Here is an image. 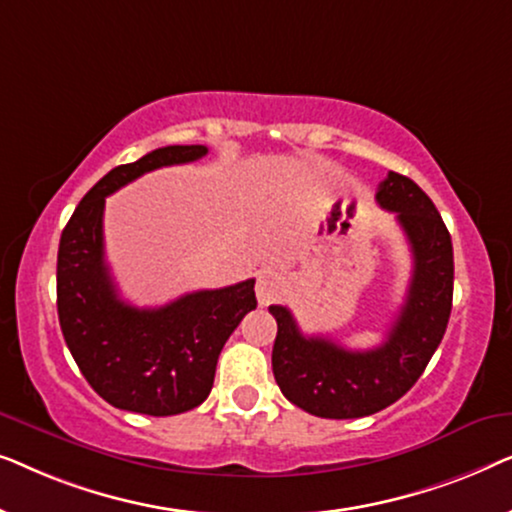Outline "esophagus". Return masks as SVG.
Instances as JSON below:
<instances>
[{
	"label": "esophagus",
	"instance_id": "esophagus-1",
	"mask_svg": "<svg viewBox=\"0 0 512 512\" xmlns=\"http://www.w3.org/2000/svg\"><path fill=\"white\" fill-rule=\"evenodd\" d=\"M284 291V279L275 270H265L258 275L256 282V298L261 305H270L272 300H277Z\"/></svg>",
	"mask_w": 512,
	"mask_h": 512
}]
</instances>
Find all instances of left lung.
Returning <instances> with one entry per match:
<instances>
[{
	"mask_svg": "<svg viewBox=\"0 0 512 512\" xmlns=\"http://www.w3.org/2000/svg\"><path fill=\"white\" fill-rule=\"evenodd\" d=\"M380 207L396 214L412 251L408 296L387 340L373 349H347L300 331L291 310L270 305L277 321L272 373L282 394L326 419L375 415L408 394L424 373L452 312V237L436 205L415 181L389 172L377 188Z\"/></svg>",
	"mask_w": 512,
	"mask_h": 512,
	"instance_id": "left-lung-1",
	"label": "left lung"
}]
</instances>
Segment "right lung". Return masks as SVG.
I'll return each mask as SVG.
<instances>
[{"label":"right lung","mask_w":512,"mask_h":512,"mask_svg":"<svg viewBox=\"0 0 512 512\" xmlns=\"http://www.w3.org/2000/svg\"><path fill=\"white\" fill-rule=\"evenodd\" d=\"M207 146H163L118 165L74 209L58 249V317L65 342L90 387L114 408L170 417L212 391L216 361L230 333L256 307L254 279L186 293L163 307H135L118 296L104 263V200L142 174L193 163Z\"/></svg>","instance_id":"obj_1"}]
</instances>
